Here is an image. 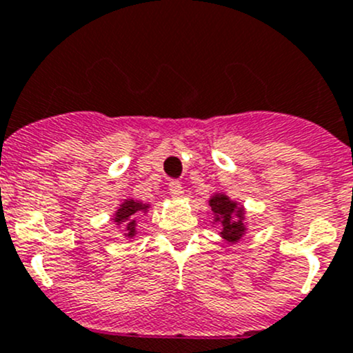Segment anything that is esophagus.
<instances>
[{"label":"esophagus","mask_w":353,"mask_h":353,"mask_svg":"<svg viewBox=\"0 0 353 353\" xmlns=\"http://www.w3.org/2000/svg\"><path fill=\"white\" fill-rule=\"evenodd\" d=\"M169 191L174 199H181L184 196V189L181 186V183H177V181H172V183L169 184Z\"/></svg>","instance_id":"34e87169"}]
</instances>
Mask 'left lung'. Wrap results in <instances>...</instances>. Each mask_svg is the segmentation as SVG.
<instances>
[{"label":"left lung","mask_w":353,"mask_h":353,"mask_svg":"<svg viewBox=\"0 0 353 353\" xmlns=\"http://www.w3.org/2000/svg\"><path fill=\"white\" fill-rule=\"evenodd\" d=\"M208 205L213 211V225H220V236L226 243H239L247 233L248 225L245 220V206L233 201L225 192H214Z\"/></svg>","instance_id":"1"}]
</instances>
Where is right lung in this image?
<instances>
[{"mask_svg":"<svg viewBox=\"0 0 353 353\" xmlns=\"http://www.w3.org/2000/svg\"><path fill=\"white\" fill-rule=\"evenodd\" d=\"M148 210H150V205H148V203L128 198L123 199V201L118 205L111 220L114 221V225H117L118 228H121L125 239L132 240L133 236L137 235V221H139V218L142 216V214L148 213Z\"/></svg>","mask_w":353,"mask_h":353,"instance_id":"right-lung-1","label":"right lung"}]
</instances>
